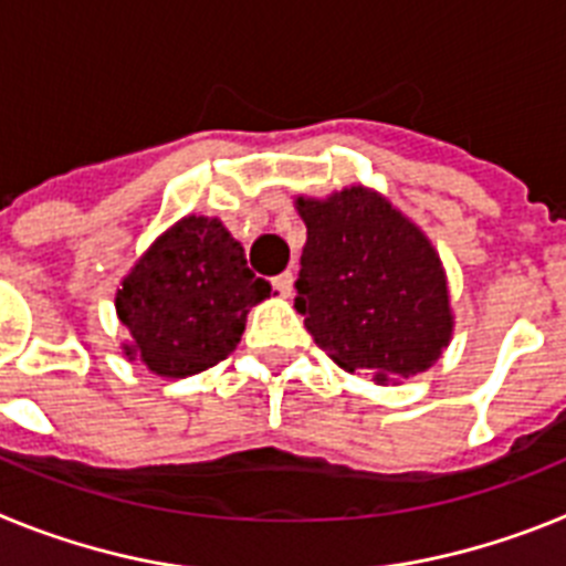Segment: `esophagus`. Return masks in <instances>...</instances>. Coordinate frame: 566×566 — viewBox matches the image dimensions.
I'll use <instances>...</instances> for the list:
<instances>
[{
    "mask_svg": "<svg viewBox=\"0 0 566 566\" xmlns=\"http://www.w3.org/2000/svg\"><path fill=\"white\" fill-rule=\"evenodd\" d=\"M272 286L277 289V292L283 294V297H289V294H292V286H294V274H292V272L277 274V277L272 280Z\"/></svg>",
    "mask_w": 566,
    "mask_h": 566,
    "instance_id": "obj_1",
    "label": "esophagus"
}]
</instances>
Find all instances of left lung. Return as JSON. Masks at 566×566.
<instances>
[{"instance_id":"obj_1","label":"left lung","mask_w":566,"mask_h":566,"mask_svg":"<svg viewBox=\"0 0 566 566\" xmlns=\"http://www.w3.org/2000/svg\"><path fill=\"white\" fill-rule=\"evenodd\" d=\"M306 221L294 308L345 371L377 382L431 368L451 339L442 263L424 234L363 187L297 198Z\"/></svg>"}]
</instances>
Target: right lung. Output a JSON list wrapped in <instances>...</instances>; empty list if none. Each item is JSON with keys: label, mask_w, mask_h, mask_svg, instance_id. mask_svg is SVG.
<instances>
[{"label": "right lung", "mask_w": 566, "mask_h": 566, "mask_svg": "<svg viewBox=\"0 0 566 566\" xmlns=\"http://www.w3.org/2000/svg\"><path fill=\"white\" fill-rule=\"evenodd\" d=\"M269 292L221 221L184 218L155 240L118 289L115 312L133 334L124 352L161 377L207 371L234 352L247 312Z\"/></svg>", "instance_id": "add662e5"}]
</instances>
